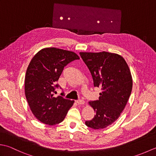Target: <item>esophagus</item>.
<instances>
[{
    "instance_id": "esophagus-1",
    "label": "esophagus",
    "mask_w": 156,
    "mask_h": 156,
    "mask_svg": "<svg viewBox=\"0 0 156 156\" xmlns=\"http://www.w3.org/2000/svg\"><path fill=\"white\" fill-rule=\"evenodd\" d=\"M76 102H77L78 105H82L84 104V100H81V99H80V100H78L76 101Z\"/></svg>"
}]
</instances>
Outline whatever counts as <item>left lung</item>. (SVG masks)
<instances>
[{
    "label": "left lung",
    "instance_id": "8db88e82",
    "mask_svg": "<svg viewBox=\"0 0 156 156\" xmlns=\"http://www.w3.org/2000/svg\"><path fill=\"white\" fill-rule=\"evenodd\" d=\"M80 55L91 73L94 87L102 90L98 100L88 102L96 115L85 124L94 129L106 128L120 117L127 103L133 87L130 69L117 54L80 52Z\"/></svg>",
    "mask_w": 156,
    "mask_h": 156
}]
</instances>
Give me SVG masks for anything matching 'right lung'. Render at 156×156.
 I'll use <instances>...</instances> for the list:
<instances>
[{"label": "right lung", "instance_id": "1", "mask_svg": "<svg viewBox=\"0 0 156 156\" xmlns=\"http://www.w3.org/2000/svg\"><path fill=\"white\" fill-rule=\"evenodd\" d=\"M73 51L48 48L42 49L32 58L26 72L25 94L33 114L39 121L49 125L59 124L65 119L74 101L62 96L54 97L56 82L65 66L79 59ZM62 94L64 96V92Z\"/></svg>", "mask_w": 156, "mask_h": 156}]
</instances>
